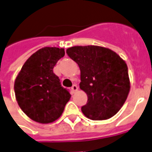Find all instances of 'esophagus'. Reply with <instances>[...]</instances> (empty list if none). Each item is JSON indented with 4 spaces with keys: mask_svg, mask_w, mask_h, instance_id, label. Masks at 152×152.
Wrapping results in <instances>:
<instances>
[{
    "mask_svg": "<svg viewBox=\"0 0 152 152\" xmlns=\"http://www.w3.org/2000/svg\"><path fill=\"white\" fill-rule=\"evenodd\" d=\"M77 89H78V86H76V85H73V86H72V90L73 92L77 91Z\"/></svg>",
    "mask_w": 152,
    "mask_h": 152,
    "instance_id": "1",
    "label": "esophagus"
}]
</instances>
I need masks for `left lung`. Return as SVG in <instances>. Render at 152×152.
Masks as SVG:
<instances>
[{
	"label": "left lung",
	"instance_id": "8db88e82",
	"mask_svg": "<svg viewBox=\"0 0 152 152\" xmlns=\"http://www.w3.org/2000/svg\"><path fill=\"white\" fill-rule=\"evenodd\" d=\"M80 70V88L88 101L81 107L90 120H107L124 105L130 89L128 66L117 53L97 45L73 46L66 50Z\"/></svg>",
	"mask_w": 152,
	"mask_h": 152
}]
</instances>
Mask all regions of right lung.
<instances>
[{"label": "right lung", "mask_w": 152, "mask_h": 152, "mask_svg": "<svg viewBox=\"0 0 152 152\" xmlns=\"http://www.w3.org/2000/svg\"><path fill=\"white\" fill-rule=\"evenodd\" d=\"M63 48L45 47L28 58L15 81V98L22 111L32 121L49 124L63 114L71 98L53 73V66L63 58Z\"/></svg>", "instance_id": "right-lung-1"}]
</instances>
